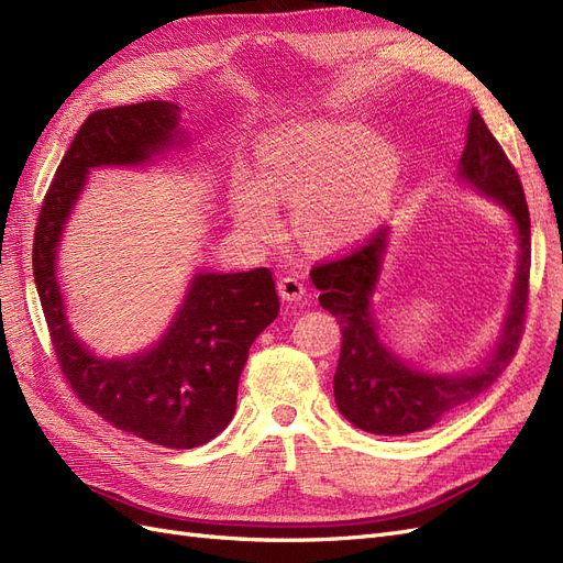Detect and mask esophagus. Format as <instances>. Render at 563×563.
Masks as SVG:
<instances>
[{
	"instance_id": "34e87169",
	"label": "esophagus",
	"mask_w": 563,
	"mask_h": 563,
	"mask_svg": "<svg viewBox=\"0 0 563 563\" xmlns=\"http://www.w3.org/2000/svg\"><path fill=\"white\" fill-rule=\"evenodd\" d=\"M277 291L284 300H300L305 296V284L298 277H282L277 282Z\"/></svg>"
}]
</instances>
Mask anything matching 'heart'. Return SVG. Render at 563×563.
<instances>
[{"instance_id":"1","label":"heart","mask_w":563,"mask_h":563,"mask_svg":"<svg viewBox=\"0 0 563 563\" xmlns=\"http://www.w3.org/2000/svg\"><path fill=\"white\" fill-rule=\"evenodd\" d=\"M401 178V157L360 124L335 122L272 133L258 147V178L242 174L232 187L240 225L277 232L275 199L298 201V225L319 246L362 240L387 213Z\"/></svg>"}]
</instances>
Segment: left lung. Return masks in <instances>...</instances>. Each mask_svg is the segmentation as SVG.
Returning <instances> with one entry per match:
<instances>
[{
  "label": "left lung",
  "instance_id": "left-lung-1",
  "mask_svg": "<svg viewBox=\"0 0 563 563\" xmlns=\"http://www.w3.org/2000/svg\"><path fill=\"white\" fill-rule=\"evenodd\" d=\"M460 176L500 201L515 216L521 246L512 305L498 347L486 366L474 371L472 376H428L404 366L380 343L368 298L387 246L385 228L371 232L368 240L350 253L317 263L310 269L312 284L321 291L319 305L338 319L343 333L333 376L338 411L364 432L401 437L432 428L434 422L476 399L496 383L519 350L528 308V279H531V216L517 168L507 159L505 150L476 108H472L467 124Z\"/></svg>",
  "mask_w": 563,
  "mask_h": 563
}]
</instances>
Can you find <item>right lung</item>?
I'll return each instance as SVG.
<instances>
[{
    "instance_id": "add662e5",
    "label": "right lung",
    "mask_w": 563,
    "mask_h": 563,
    "mask_svg": "<svg viewBox=\"0 0 563 563\" xmlns=\"http://www.w3.org/2000/svg\"><path fill=\"white\" fill-rule=\"evenodd\" d=\"M172 100L96 110L67 147L42 201L32 275L51 345L77 399L112 428L166 449H195L228 428L249 347L279 314L267 267L197 275L157 347L133 360H98L67 329L56 284L60 232L91 166L143 164L176 139Z\"/></svg>"
}]
</instances>
